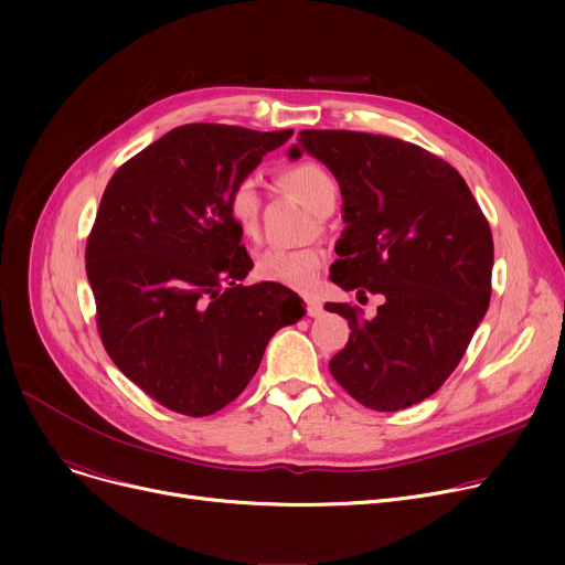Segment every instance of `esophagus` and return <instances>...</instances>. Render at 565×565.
Returning a JSON list of instances; mask_svg holds the SVG:
<instances>
[{"label":"esophagus","mask_w":565,"mask_h":565,"mask_svg":"<svg viewBox=\"0 0 565 565\" xmlns=\"http://www.w3.org/2000/svg\"><path fill=\"white\" fill-rule=\"evenodd\" d=\"M305 302H307V316H311V318L322 316V305H320L318 295H307Z\"/></svg>","instance_id":"esophagus-1"}]
</instances>
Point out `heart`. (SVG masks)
<instances>
[{
  "label": "heart",
  "mask_w": 565,
  "mask_h": 565,
  "mask_svg": "<svg viewBox=\"0 0 565 565\" xmlns=\"http://www.w3.org/2000/svg\"><path fill=\"white\" fill-rule=\"evenodd\" d=\"M281 181L288 190L298 194L316 213L337 201V181L332 173L316 162H298L290 164ZM226 213L235 228L249 241L260 235V215H263V194L260 183L254 173L237 178L226 194ZM324 254L320 247H267L256 256L254 275L260 281H270L279 286H288L295 290H309L322 267Z\"/></svg>",
  "instance_id": "heart-1"
}]
</instances>
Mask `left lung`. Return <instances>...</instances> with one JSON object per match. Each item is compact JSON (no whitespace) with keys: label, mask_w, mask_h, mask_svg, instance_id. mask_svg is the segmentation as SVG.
Wrapping results in <instances>:
<instances>
[{"label":"left lung","mask_w":565,"mask_h":565,"mask_svg":"<svg viewBox=\"0 0 565 565\" xmlns=\"http://www.w3.org/2000/svg\"><path fill=\"white\" fill-rule=\"evenodd\" d=\"M318 158L339 181L345 228L330 279L384 295L375 318L330 302L350 339L330 371L377 412L433 396L460 364L488 311L492 231L465 178L426 148L354 130H302L290 158Z\"/></svg>","instance_id":"8db88e82"}]
</instances>
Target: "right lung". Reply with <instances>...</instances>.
Segmentation results:
<instances>
[{
    "instance_id": "1",
    "label": "right lung",
    "mask_w": 565,
    "mask_h": 565,
    "mask_svg": "<svg viewBox=\"0 0 565 565\" xmlns=\"http://www.w3.org/2000/svg\"><path fill=\"white\" fill-rule=\"evenodd\" d=\"M292 130L188 124L116 169L86 237L100 341L137 387L171 412L207 417L241 396L267 341L302 316L254 267L226 194Z\"/></svg>"
}]
</instances>
